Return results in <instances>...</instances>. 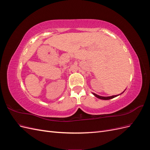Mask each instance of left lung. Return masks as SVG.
Masks as SVG:
<instances>
[{"label": "left lung", "instance_id": "left-lung-1", "mask_svg": "<svg viewBox=\"0 0 150 150\" xmlns=\"http://www.w3.org/2000/svg\"><path fill=\"white\" fill-rule=\"evenodd\" d=\"M124 91L122 92V93H123ZM121 93V94H122ZM95 96H96V98H99V99H103V100H108V99H112V98H114L117 96H119L120 94H117V95H114V96H108V97H104V96H99V95L95 94V93H93Z\"/></svg>", "mask_w": 150, "mask_h": 150}]
</instances>
